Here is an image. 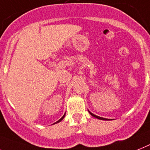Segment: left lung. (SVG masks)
<instances>
[{"mask_svg": "<svg viewBox=\"0 0 150 150\" xmlns=\"http://www.w3.org/2000/svg\"><path fill=\"white\" fill-rule=\"evenodd\" d=\"M89 113H90V114L91 116H93V117H94L98 118V119H100V120H108V119H106V118H103V117H98V116H96L94 115V114H93L92 113H91L90 111H89Z\"/></svg>", "mask_w": 150, "mask_h": 150, "instance_id": "left-lung-1", "label": "left lung"}]
</instances>
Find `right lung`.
<instances>
[{
    "label": "right lung",
    "mask_w": 150,
    "mask_h": 150,
    "mask_svg": "<svg viewBox=\"0 0 150 150\" xmlns=\"http://www.w3.org/2000/svg\"><path fill=\"white\" fill-rule=\"evenodd\" d=\"M65 114H64V115L62 116V117L61 119H60V120H58L57 122H56V123H55V124H57V123H59V122H60V121H61V120H62V119H63V118H64V117H65Z\"/></svg>",
    "instance_id": "1"
}]
</instances>
